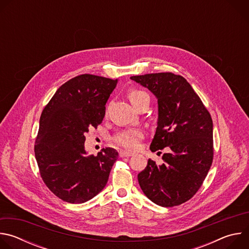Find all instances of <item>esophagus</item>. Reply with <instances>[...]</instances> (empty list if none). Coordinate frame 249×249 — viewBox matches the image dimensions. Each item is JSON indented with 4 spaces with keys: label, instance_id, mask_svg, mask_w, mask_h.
<instances>
[{
    "label": "esophagus",
    "instance_id": "1",
    "mask_svg": "<svg viewBox=\"0 0 249 249\" xmlns=\"http://www.w3.org/2000/svg\"><path fill=\"white\" fill-rule=\"evenodd\" d=\"M119 156H120L121 158H129V157H132L133 154H132V153L125 152V151H120V152H119Z\"/></svg>",
    "mask_w": 249,
    "mask_h": 249
}]
</instances>
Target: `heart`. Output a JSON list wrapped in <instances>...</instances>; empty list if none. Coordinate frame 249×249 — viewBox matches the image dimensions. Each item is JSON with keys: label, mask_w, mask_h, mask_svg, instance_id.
<instances>
[{"label": "heart", "mask_w": 249, "mask_h": 249, "mask_svg": "<svg viewBox=\"0 0 249 249\" xmlns=\"http://www.w3.org/2000/svg\"><path fill=\"white\" fill-rule=\"evenodd\" d=\"M128 96L134 106L137 105L144 97H149L147 92L136 89H131L128 92ZM142 138H143V133H142L141 130L128 129L116 134L113 141L119 147L128 151H134L139 147Z\"/></svg>", "instance_id": "1"}]
</instances>
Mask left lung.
Wrapping results in <instances>:
<instances>
[{"mask_svg": "<svg viewBox=\"0 0 249 249\" xmlns=\"http://www.w3.org/2000/svg\"><path fill=\"white\" fill-rule=\"evenodd\" d=\"M131 80L158 98V127L150 149L166 148L161 164L149 159L138 174L145 195L161 207L191 199L205 180L213 162V121L198 94L181 76L157 73Z\"/></svg>", "mask_w": 249, "mask_h": 249, "instance_id": "1", "label": "left lung"}]
</instances>
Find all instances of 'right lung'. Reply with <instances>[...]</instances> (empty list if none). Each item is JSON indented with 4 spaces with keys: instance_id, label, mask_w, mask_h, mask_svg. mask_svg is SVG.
Returning a JSON list of instances; mask_svg holds the SVG:
<instances>
[{
    "instance_id": "add662e5",
    "label": "right lung",
    "mask_w": 249,
    "mask_h": 249,
    "mask_svg": "<svg viewBox=\"0 0 249 249\" xmlns=\"http://www.w3.org/2000/svg\"><path fill=\"white\" fill-rule=\"evenodd\" d=\"M116 85L117 80L77 76L57 89L41 113L35 158L46 186L65 202L85 203L108 181L118 153L105 148L97 156L88 155L85 135L102 122Z\"/></svg>"
}]
</instances>
